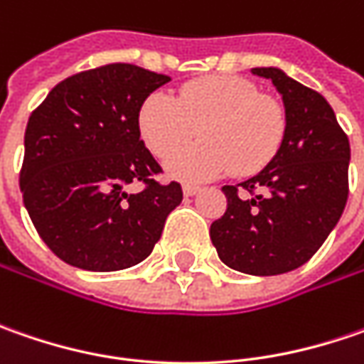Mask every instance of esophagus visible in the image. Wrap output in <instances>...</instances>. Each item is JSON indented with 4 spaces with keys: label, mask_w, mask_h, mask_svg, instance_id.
<instances>
[{
    "label": "esophagus",
    "mask_w": 364,
    "mask_h": 364,
    "mask_svg": "<svg viewBox=\"0 0 364 364\" xmlns=\"http://www.w3.org/2000/svg\"><path fill=\"white\" fill-rule=\"evenodd\" d=\"M184 190V196H194V194H198L200 192V186H194V184H184L182 186Z\"/></svg>",
    "instance_id": "obj_1"
}]
</instances>
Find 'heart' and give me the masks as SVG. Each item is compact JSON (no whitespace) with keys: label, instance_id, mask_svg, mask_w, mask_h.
<instances>
[{"label":"heart","instance_id":"obj_1","mask_svg":"<svg viewBox=\"0 0 364 364\" xmlns=\"http://www.w3.org/2000/svg\"><path fill=\"white\" fill-rule=\"evenodd\" d=\"M286 125V107L277 97L235 75L184 82L174 99L151 92L137 113L139 135L158 160L199 132L198 144L173 153L166 164V170L184 182H204L229 170L255 174L275 158Z\"/></svg>","mask_w":364,"mask_h":364}]
</instances>
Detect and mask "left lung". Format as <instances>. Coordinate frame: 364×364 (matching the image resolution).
I'll return each mask as SVG.
<instances>
[{"label": "left lung", "instance_id": "8db88e82", "mask_svg": "<svg viewBox=\"0 0 364 364\" xmlns=\"http://www.w3.org/2000/svg\"><path fill=\"white\" fill-rule=\"evenodd\" d=\"M253 75L282 92L286 135L257 176L223 186L227 210L210 225V241L231 269L279 275L312 257L343 217L350 144L320 92L277 68H253Z\"/></svg>", "mask_w": 364, "mask_h": 364}]
</instances>
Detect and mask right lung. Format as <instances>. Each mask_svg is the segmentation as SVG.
<instances>
[{"label": "right lung", "instance_id": "1", "mask_svg": "<svg viewBox=\"0 0 364 364\" xmlns=\"http://www.w3.org/2000/svg\"><path fill=\"white\" fill-rule=\"evenodd\" d=\"M168 80L135 64H103L64 78L32 111L20 190L38 235L64 263L132 267L182 203L178 182L156 180L160 164L137 129L141 103ZM135 181L142 190L129 193Z\"/></svg>", "mask_w": 364, "mask_h": 364}]
</instances>
